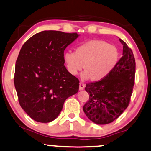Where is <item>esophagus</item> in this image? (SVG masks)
<instances>
[{
  "instance_id": "esophagus-1",
  "label": "esophagus",
  "mask_w": 151,
  "mask_h": 151,
  "mask_svg": "<svg viewBox=\"0 0 151 151\" xmlns=\"http://www.w3.org/2000/svg\"><path fill=\"white\" fill-rule=\"evenodd\" d=\"M85 86H85V84L83 82H80V90H82L84 89Z\"/></svg>"
}]
</instances>
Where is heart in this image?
Segmentation results:
<instances>
[{"label":"heart","instance_id":"b5f03b06","mask_svg":"<svg viewBox=\"0 0 151 151\" xmlns=\"http://www.w3.org/2000/svg\"><path fill=\"white\" fill-rule=\"evenodd\" d=\"M63 61L71 75H78L84 68L82 78L99 82L109 76L115 68L119 61V52L114 45L91 40L78 45L75 52H65Z\"/></svg>","mask_w":151,"mask_h":151}]
</instances>
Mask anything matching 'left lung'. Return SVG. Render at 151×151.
Masks as SVG:
<instances>
[{"mask_svg": "<svg viewBox=\"0 0 151 151\" xmlns=\"http://www.w3.org/2000/svg\"><path fill=\"white\" fill-rule=\"evenodd\" d=\"M123 56L109 76L88 83L85 90L89 101L83 107L86 115L96 124L113 122L128 106L134 86L136 62L133 52L122 39Z\"/></svg>", "mask_w": 151, "mask_h": 151, "instance_id": "obj_1", "label": "left lung"}]
</instances>
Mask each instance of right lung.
Wrapping results in <instances>:
<instances>
[{
    "label": "right lung",
    "instance_id": "1",
    "mask_svg": "<svg viewBox=\"0 0 151 151\" xmlns=\"http://www.w3.org/2000/svg\"><path fill=\"white\" fill-rule=\"evenodd\" d=\"M78 37L77 33L42 31L21 48L14 83L20 106L36 122L56 119L65 100L78 92L80 81L68 72L63 61L65 49Z\"/></svg>",
    "mask_w": 151,
    "mask_h": 151
}]
</instances>
